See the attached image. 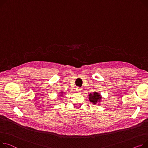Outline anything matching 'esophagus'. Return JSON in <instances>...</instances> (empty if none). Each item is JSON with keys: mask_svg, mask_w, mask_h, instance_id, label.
Listing matches in <instances>:
<instances>
[{"mask_svg": "<svg viewBox=\"0 0 148 148\" xmlns=\"http://www.w3.org/2000/svg\"><path fill=\"white\" fill-rule=\"evenodd\" d=\"M76 90H77V92L80 93V92H82V88H80V87H77V88H76Z\"/></svg>", "mask_w": 148, "mask_h": 148, "instance_id": "esophagus-1", "label": "esophagus"}]
</instances>
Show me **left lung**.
Masks as SVG:
<instances>
[{
  "label": "left lung",
  "mask_w": 148,
  "mask_h": 148,
  "mask_svg": "<svg viewBox=\"0 0 148 148\" xmlns=\"http://www.w3.org/2000/svg\"><path fill=\"white\" fill-rule=\"evenodd\" d=\"M102 99V97L100 93L96 92H94L93 93H90L88 95V99L89 101L94 105H100V102Z\"/></svg>",
  "instance_id": "1"
}]
</instances>
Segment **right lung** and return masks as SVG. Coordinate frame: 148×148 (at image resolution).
Segmentation results:
<instances>
[{"label":"right lung","mask_w":148,"mask_h":148,"mask_svg":"<svg viewBox=\"0 0 148 148\" xmlns=\"http://www.w3.org/2000/svg\"><path fill=\"white\" fill-rule=\"evenodd\" d=\"M64 94H65V93L63 92V91H62L61 92H60V96H63V95H64Z\"/></svg>","instance_id":"add662e5"}]
</instances>
